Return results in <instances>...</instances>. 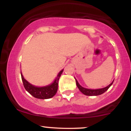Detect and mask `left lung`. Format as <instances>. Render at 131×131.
I'll use <instances>...</instances> for the list:
<instances>
[{
	"label": "left lung",
	"instance_id": "1",
	"mask_svg": "<svg viewBox=\"0 0 131 131\" xmlns=\"http://www.w3.org/2000/svg\"><path fill=\"white\" fill-rule=\"evenodd\" d=\"M75 80H76V85H77L78 88L79 89V91H80L83 94L85 95H88V96H97V95H99L103 94V93L107 91V90L110 88V87L113 84L114 81H113V82L110 84H109L108 86L105 87L104 88L98 89H86V88H83V87H82L79 83H78V81L76 80V79H75Z\"/></svg>",
	"mask_w": 131,
	"mask_h": 131
}]
</instances>
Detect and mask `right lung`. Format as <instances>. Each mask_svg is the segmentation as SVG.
<instances>
[{
  "label": "right lung",
  "instance_id": "add662e5",
  "mask_svg": "<svg viewBox=\"0 0 131 131\" xmlns=\"http://www.w3.org/2000/svg\"><path fill=\"white\" fill-rule=\"evenodd\" d=\"M63 70L60 71L57 75V77L53 82L50 85H46L44 87H36L34 86L28 82L25 78L21 73V79L23 85L25 87V89L30 94L32 95L34 97L39 99H48L53 97L56 94L57 90H58V81H59L60 77L61 74H62Z\"/></svg>",
  "mask_w": 131,
  "mask_h": 131
}]
</instances>
